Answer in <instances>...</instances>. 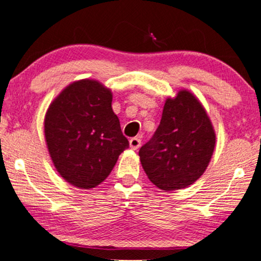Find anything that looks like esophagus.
<instances>
[{"mask_svg":"<svg viewBox=\"0 0 261 261\" xmlns=\"http://www.w3.org/2000/svg\"><path fill=\"white\" fill-rule=\"evenodd\" d=\"M128 143H130V148L131 149H134V150H137L138 148L141 147V138L140 137H133L130 140V142H128Z\"/></svg>","mask_w":261,"mask_h":261,"instance_id":"1","label":"esophagus"}]
</instances>
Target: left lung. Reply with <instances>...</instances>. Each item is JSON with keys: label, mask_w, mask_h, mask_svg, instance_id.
Returning a JSON list of instances; mask_svg holds the SVG:
<instances>
[{"label": "left lung", "mask_w": 261, "mask_h": 261, "mask_svg": "<svg viewBox=\"0 0 261 261\" xmlns=\"http://www.w3.org/2000/svg\"><path fill=\"white\" fill-rule=\"evenodd\" d=\"M216 147V133L201 102L179 90L165 102L153 137L138 155L144 172L161 190L183 189L202 176Z\"/></svg>", "instance_id": "1"}]
</instances>
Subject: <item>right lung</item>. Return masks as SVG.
<instances>
[{"instance_id":"add662e5","label":"right lung","mask_w":261,"mask_h":261,"mask_svg":"<svg viewBox=\"0 0 261 261\" xmlns=\"http://www.w3.org/2000/svg\"><path fill=\"white\" fill-rule=\"evenodd\" d=\"M112 91L94 79L66 87L44 118V136L55 169L79 189L97 187L128 148L112 110Z\"/></svg>"}]
</instances>
